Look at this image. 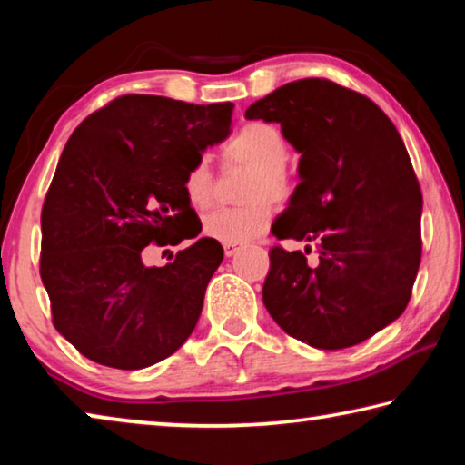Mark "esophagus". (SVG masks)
<instances>
[{
	"label": "esophagus",
	"mask_w": 465,
	"mask_h": 465,
	"mask_svg": "<svg viewBox=\"0 0 465 465\" xmlns=\"http://www.w3.org/2000/svg\"><path fill=\"white\" fill-rule=\"evenodd\" d=\"M223 250H225V256H233L235 252L240 250V243H223Z\"/></svg>",
	"instance_id": "1"
}]
</instances>
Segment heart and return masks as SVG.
Here are the masks:
<instances>
[{"label":"heart","instance_id":"1","mask_svg":"<svg viewBox=\"0 0 465 465\" xmlns=\"http://www.w3.org/2000/svg\"><path fill=\"white\" fill-rule=\"evenodd\" d=\"M223 155L230 162L254 166L256 174L248 186L246 207H217L203 219V230L209 238L223 243H242L262 235L271 227L274 207L268 199H285L291 193V174L285 168L289 145L282 133L271 123L254 121L243 124L227 141ZM183 191L193 207H207L213 201V174L209 162L201 157L183 178Z\"/></svg>","mask_w":465,"mask_h":465}]
</instances>
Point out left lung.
<instances>
[{"instance_id":"8db88e82","label":"left lung","mask_w":465,"mask_h":465,"mask_svg":"<svg viewBox=\"0 0 465 465\" xmlns=\"http://www.w3.org/2000/svg\"><path fill=\"white\" fill-rule=\"evenodd\" d=\"M279 123L299 157V184L272 223L262 302L289 336L324 351L367 341L402 316L420 266L422 194L398 129L363 94L308 77L246 110ZM310 250V246H305Z\"/></svg>"}]
</instances>
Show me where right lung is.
Segmentation results:
<instances>
[{"label": "right lung", "instance_id": "right-lung-1", "mask_svg": "<svg viewBox=\"0 0 465 465\" xmlns=\"http://www.w3.org/2000/svg\"><path fill=\"white\" fill-rule=\"evenodd\" d=\"M232 110L129 94L69 137L43 204L41 279L57 332L94 363L143 369L193 334L222 243L196 240L166 266L141 254L191 238L183 178L230 137Z\"/></svg>", "mask_w": 465, "mask_h": 465}]
</instances>
